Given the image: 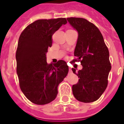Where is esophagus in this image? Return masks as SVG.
Segmentation results:
<instances>
[{
	"instance_id": "34e87169",
	"label": "esophagus",
	"mask_w": 124,
	"mask_h": 124,
	"mask_svg": "<svg viewBox=\"0 0 124 124\" xmlns=\"http://www.w3.org/2000/svg\"><path fill=\"white\" fill-rule=\"evenodd\" d=\"M70 71L71 72V68H70Z\"/></svg>"
}]
</instances>
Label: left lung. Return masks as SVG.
Returning a JSON list of instances; mask_svg holds the SVG:
<instances>
[{
  "label": "left lung",
  "mask_w": 124,
  "mask_h": 124,
  "mask_svg": "<svg viewBox=\"0 0 124 124\" xmlns=\"http://www.w3.org/2000/svg\"><path fill=\"white\" fill-rule=\"evenodd\" d=\"M70 24L77 31L78 39L73 62L80 61L82 69L74 73L78 82L72 87L75 98L80 102L89 103L100 98L108 86L109 73L111 70L109 53L104 38L98 28L82 18H67Z\"/></svg>",
  "instance_id": "left-lung-1"
}]
</instances>
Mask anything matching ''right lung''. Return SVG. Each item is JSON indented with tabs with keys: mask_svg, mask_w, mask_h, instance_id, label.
<instances>
[{
	"mask_svg": "<svg viewBox=\"0 0 124 124\" xmlns=\"http://www.w3.org/2000/svg\"><path fill=\"white\" fill-rule=\"evenodd\" d=\"M66 24L65 18L36 20L26 27L19 37L16 73L20 89L34 104L44 105L54 100L58 85L68 73L69 67L64 60L50 64L46 61L53 35Z\"/></svg>",
	"mask_w": 124,
	"mask_h": 124,
	"instance_id": "add662e5",
	"label": "right lung"
}]
</instances>
